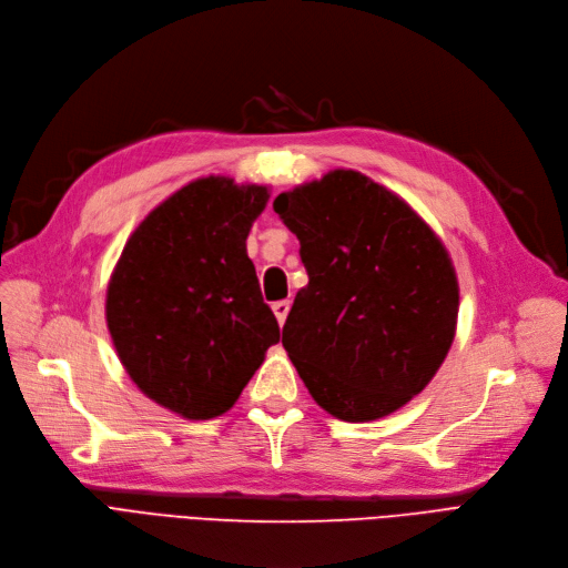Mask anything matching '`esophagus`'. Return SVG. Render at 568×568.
<instances>
[{
  "instance_id": "34e87169",
  "label": "esophagus",
  "mask_w": 568,
  "mask_h": 568,
  "mask_svg": "<svg viewBox=\"0 0 568 568\" xmlns=\"http://www.w3.org/2000/svg\"><path fill=\"white\" fill-rule=\"evenodd\" d=\"M288 310H291V303H288V301H277V303H273V312H275V316H277V321H280V326H284V321H286V316H288Z\"/></svg>"
}]
</instances>
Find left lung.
Returning <instances> with one entry per match:
<instances>
[{
    "label": "left lung",
    "mask_w": 568,
    "mask_h": 568,
    "mask_svg": "<svg viewBox=\"0 0 568 568\" xmlns=\"http://www.w3.org/2000/svg\"><path fill=\"white\" fill-rule=\"evenodd\" d=\"M273 207L298 235L310 275L282 331L310 395L348 423L397 412L432 382L455 337L460 288L444 242L358 171H331Z\"/></svg>",
    "instance_id": "8db88e82"
}]
</instances>
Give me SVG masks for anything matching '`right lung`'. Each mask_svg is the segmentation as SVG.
I'll list each match as a JSON object with an SVG mask.
<instances>
[{"label": "right lung", "instance_id": "obj_1", "mask_svg": "<svg viewBox=\"0 0 568 568\" xmlns=\"http://www.w3.org/2000/svg\"><path fill=\"white\" fill-rule=\"evenodd\" d=\"M270 194L210 175L156 205L131 233L105 293V321L131 382L164 409L226 414L280 342L247 235Z\"/></svg>", "mask_w": 568, "mask_h": 568}]
</instances>
